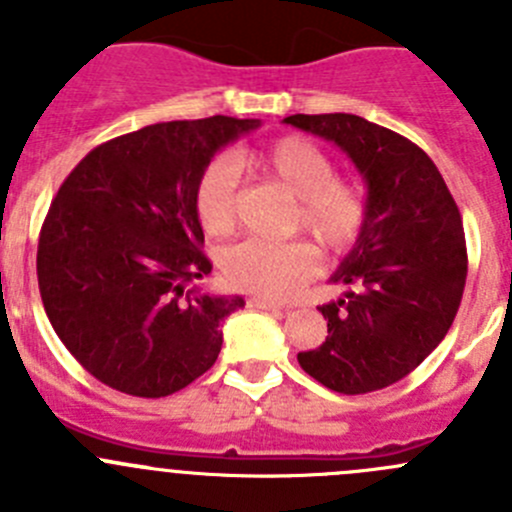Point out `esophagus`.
I'll use <instances>...</instances> for the list:
<instances>
[{
	"instance_id": "obj_1",
	"label": "esophagus",
	"mask_w": 512,
	"mask_h": 512,
	"mask_svg": "<svg viewBox=\"0 0 512 512\" xmlns=\"http://www.w3.org/2000/svg\"><path fill=\"white\" fill-rule=\"evenodd\" d=\"M250 308H257V310H265V313H278V315H285L290 313L288 305H278V303H270V300H260V298H252Z\"/></svg>"
}]
</instances>
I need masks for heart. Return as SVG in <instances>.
<instances>
[{
    "mask_svg": "<svg viewBox=\"0 0 512 512\" xmlns=\"http://www.w3.org/2000/svg\"><path fill=\"white\" fill-rule=\"evenodd\" d=\"M262 179L295 199L293 227L328 252H341L358 240L369 217V202L356 181L338 179L336 164L318 143L285 136L240 156ZM240 164L217 156L207 164L194 191V209L204 232L224 237L237 222ZM313 252L300 242H242L224 252L222 272L232 288L270 300H285L313 275Z\"/></svg>",
    "mask_w": 512,
    "mask_h": 512,
    "instance_id": "obj_1",
    "label": "heart"
}]
</instances>
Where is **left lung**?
Instances as JSON below:
<instances>
[{
  "label": "left lung",
  "instance_id": "1",
  "mask_svg": "<svg viewBox=\"0 0 512 512\" xmlns=\"http://www.w3.org/2000/svg\"><path fill=\"white\" fill-rule=\"evenodd\" d=\"M283 123L338 146L364 176L369 217L331 275L346 293L321 305L328 336L298 353L305 374L338 394L384 389L439 346L467 278L460 209L417 143L351 113Z\"/></svg>",
  "mask_w": 512,
  "mask_h": 512
}]
</instances>
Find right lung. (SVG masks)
I'll return each instance as SVG.
<instances>
[{"label":"right lung","mask_w":512,"mask_h":512,"mask_svg":"<svg viewBox=\"0 0 512 512\" xmlns=\"http://www.w3.org/2000/svg\"><path fill=\"white\" fill-rule=\"evenodd\" d=\"M257 118L169 121L93 148L47 212L37 280L57 338L111 389L159 399L209 371L240 295L199 285L212 272L194 191L217 151Z\"/></svg>","instance_id":"right-lung-1"}]
</instances>
